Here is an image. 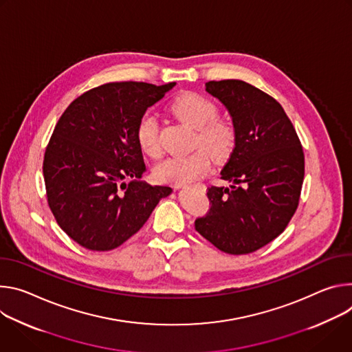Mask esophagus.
Masks as SVG:
<instances>
[{"mask_svg": "<svg viewBox=\"0 0 352 352\" xmlns=\"http://www.w3.org/2000/svg\"><path fill=\"white\" fill-rule=\"evenodd\" d=\"M194 186H196L200 190H206V186L203 183H197V184H194ZM179 187H180V184H176V188H179Z\"/></svg>", "mask_w": 352, "mask_h": 352, "instance_id": "esophagus-1", "label": "esophagus"}]
</instances>
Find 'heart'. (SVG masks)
<instances>
[{"label": "heart", "instance_id": "b5f03b06", "mask_svg": "<svg viewBox=\"0 0 352 352\" xmlns=\"http://www.w3.org/2000/svg\"><path fill=\"white\" fill-rule=\"evenodd\" d=\"M169 110L177 120L196 130L192 146L200 151L160 162L153 168L156 180L172 184L188 183L206 173L210 158L219 165L230 158L238 142L236 129L232 123L219 119V109L212 100L200 94L186 91L170 100ZM135 137L144 153L149 156L160 155L158 122L152 113L146 111L140 117Z\"/></svg>", "mask_w": 352, "mask_h": 352}]
</instances>
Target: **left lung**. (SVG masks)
Returning <instances> with one entry per match:
<instances>
[{"mask_svg":"<svg viewBox=\"0 0 352 352\" xmlns=\"http://www.w3.org/2000/svg\"><path fill=\"white\" fill-rule=\"evenodd\" d=\"M206 91L228 109L238 142L221 179L229 187H208L211 204L196 230L219 250L248 254L284 232L294 217L305 176L298 134L283 106L256 87L210 81Z\"/></svg>","mask_w":352,"mask_h":352,"instance_id":"obj_1","label":"left lung"}]
</instances>
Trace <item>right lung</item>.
I'll use <instances>...</instances> for the list:
<instances>
[{
    "mask_svg": "<svg viewBox=\"0 0 352 352\" xmlns=\"http://www.w3.org/2000/svg\"><path fill=\"white\" fill-rule=\"evenodd\" d=\"M176 84L110 82L78 96L61 114L46 148L49 207L67 235L107 252L137 233L172 188L142 182L135 126ZM130 177L126 185L122 179Z\"/></svg>",
    "mask_w": 352,
    "mask_h": 352,
    "instance_id": "right-lung-1",
    "label": "right lung"
}]
</instances>
